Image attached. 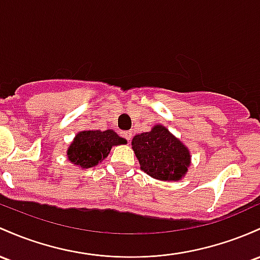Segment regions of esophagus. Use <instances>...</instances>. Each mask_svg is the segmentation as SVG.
Instances as JSON below:
<instances>
[{"mask_svg":"<svg viewBox=\"0 0 260 260\" xmlns=\"http://www.w3.org/2000/svg\"><path fill=\"white\" fill-rule=\"evenodd\" d=\"M122 137H124L128 142H131V139H132V132H129V131H127V132H122Z\"/></svg>","mask_w":260,"mask_h":260,"instance_id":"34e87169","label":"esophagus"}]
</instances>
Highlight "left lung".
I'll use <instances>...</instances> for the list:
<instances>
[{"instance_id": "8db88e82", "label": "left lung", "mask_w": 260, "mask_h": 260, "mask_svg": "<svg viewBox=\"0 0 260 260\" xmlns=\"http://www.w3.org/2000/svg\"><path fill=\"white\" fill-rule=\"evenodd\" d=\"M132 149L141 169L156 180H181L191 165L189 148L159 123L149 132L133 137Z\"/></svg>"}]
</instances>
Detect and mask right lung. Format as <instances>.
Instances as JSON below:
<instances>
[{
  "label": "right lung",
  "instance_id": "1",
  "mask_svg": "<svg viewBox=\"0 0 260 260\" xmlns=\"http://www.w3.org/2000/svg\"><path fill=\"white\" fill-rule=\"evenodd\" d=\"M125 143L127 141L113 129H85L74 137L67 149V158L76 167L88 169L106 159L112 147Z\"/></svg>",
  "mask_w": 260,
  "mask_h": 260
}]
</instances>
